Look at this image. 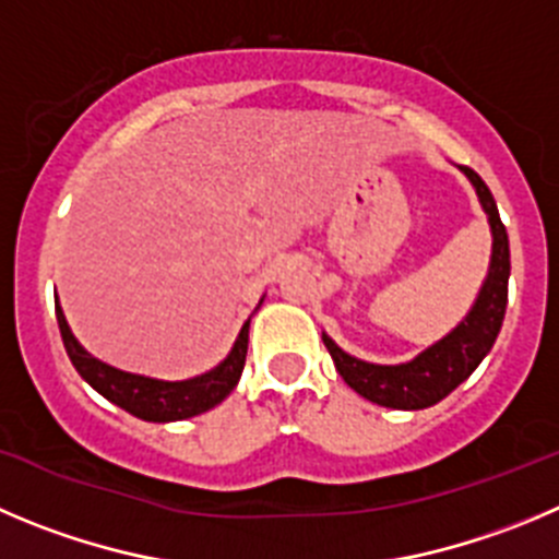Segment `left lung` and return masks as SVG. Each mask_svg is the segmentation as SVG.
<instances>
[{
    "label": "left lung",
    "mask_w": 559,
    "mask_h": 559,
    "mask_svg": "<svg viewBox=\"0 0 559 559\" xmlns=\"http://www.w3.org/2000/svg\"><path fill=\"white\" fill-rule=\"evenodd\" d=\"M461 174L472 181L479 206L488 215L493 237L488 275H485L468 314L444 338H438L436 344H430L427 350H421L419 356L405 364L361 361V358L344 353L328 333H322V342H325L344 383L350 385L356 394H361L364 400L383 405V408L421 411L441 403L450 391H455L479 367V361L491 353L493 342L502 331L510 278L508 231L499 221L497 201H493L488 185L466 165H461Z\"/></svg>",
    "instance_id": "left-lung-1"
}]
</instances>
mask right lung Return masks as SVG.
<instances>
[{"mask_svg":"<svg viewBox=\"0 0 559 559\" xmlns=\"http://www.w3.org/2000/svg\"><path fill=\"white\" fill-rule=\"evenodd\" d=\"M262 306V300H259ZM255 306V309H259ZM55 311H57V325H60L62 344L76 367V372L102 394L104 400L115 403L118 408L129 411L132 416L143 421H181L190 416L203 414V411L215 408L234 391L239 383V374L245 369V356H248V331L250 320L245 322L239 331L237 342H234L231 353L209 372L195 374L187 380H159V378H145V374L123 372L109 364L98 361L96 356L76 342V336L68 328L66 314L60 309V300L55 297Z\"/></svg>","mask_w":559,"mask_h":559,"instance_id":"1","label":"right lung"}]
</instances>
